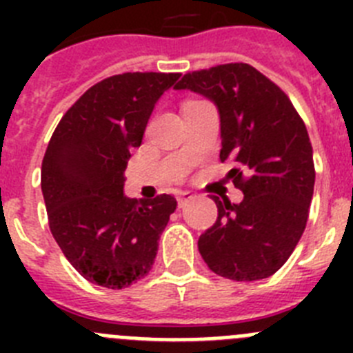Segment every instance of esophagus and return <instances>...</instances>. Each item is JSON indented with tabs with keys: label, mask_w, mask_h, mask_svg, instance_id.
Here are the masks:
<instances>
[{
	"label": "esophagus",
	"mask_w": 353,
	"mask_h": 353,
	"mask_svg": "<svg viewBox=\"0 0 353 353\" xmlns=\"http://www.w3.org/2000/svg\"><path fill=\"white\" fill-rule=\"evenodd\" d=\"M194 198V194H192V192H189V191H183V192H180L179 194V207H183V205L187 203V201H191V199Z\"/></svg>",
	"instance_id": "34e87169"
}]
</instances>
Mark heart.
I'll use <instances>...</instances> for the list:
<instances>
[{
    "mask_svg": "<svg viewBox=\"0 0 353 353\" xmlns=\"http://www.w3.org/2000/svg\"><path fill=\"white\" fill-rule=\"evenodd\" d=\"M189 102H192V101H185V102H183V104H189Z\"/></svg>",
    "mask_w": 353,
    "mask_h": 353,
    "instance_id": "heart-1",
    "label": "heart"
}]
</instances>
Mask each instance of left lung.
<instances>
[{
    "instance_id": "8db88e82",
    "label": "left lung",
    "mask_w": 353,
    "mask_h": 353,
    "mask_svg": "<svg viewBox=\"0 0 353 353\" xmlns=\"http://www.w3.org/2000/svg\"><path fill=\"white\" fill-rule=\"evenodd\" d=\"M176 90L208 97L221 117V161L244 192L240 203L212 196L217 221L198 240L208 269L256 281L281 269L304 233L314 189L304 121L276 83L248 63L187 72Z\"/></svg>"
}]
</instances>
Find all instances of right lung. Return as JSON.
I'll list each match as a JSON object with an SVG mask.
<instances>
[{"mask_svg": "<svg viewBox=\"0 0 353 353\" xmlns=\"http://www.w3.org/2000/svg\"><path fill=\"white\" fill-rule=\"evenodd\" d=\"M179 77L125 72L102 79L52 132L42 161L49 228L65 258L90 283L121 290L152 270L176 199L127 198L123 173L155 102Z\"/></svg>", "mask_w": 353, "mask_h": 353, "instance_id": "obj_1", "label": "right lung"}]
</instances>
